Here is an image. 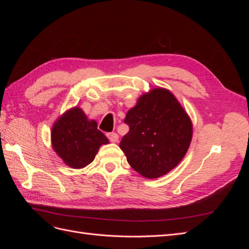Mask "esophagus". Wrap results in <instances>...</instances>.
I'll return each instance as SVG.
<instances>
[{
    "label": "esophagus",
    "mask_w": 249,
    "mask_h": 249,
    "mask_svg": "<svg viewBox=\"0 0 249 249\" xmlns=\"http://www.w3.org/2000/svg\"><path fill=\"white\" fill-rule=\"evenodd\" d=\"M107 137L112 143H116L118 141V135L116 133H108Z\"/></svg>",
    "instance_id": "34e87169"
}]
</instances>
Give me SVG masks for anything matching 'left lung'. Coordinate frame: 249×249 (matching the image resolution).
Returning <instances> with one entry per match:
<instances>
[{
  "label": "left lung",
  "mask_w": 249,
  "mask_h": 249,
  "mask_svg": "<svg viewBox=\"0 0 249 249\" xmlns=\"http://www.w3.org/2000/svg\"><path fill=\"white\" fill-rule=\"evenodd\" d=\"M124 123L130 131L119 147L132 168L145 178H161L177 167L190 146L191 119L166 88L156 87L140 95Z\"/></svg>",
  "instance_id": "obj_1"
}]
</instances>
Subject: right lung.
<instances>
[{
  "label": "right lung",
  "instance_id": "1",
  "mask_svg": "<svg viewBox=\"0 0 249 249\" xmlns=\"http://www.w3.org/2000/svg\"><path fill=\"white\" fill-rule=\"evenodd\" d=\"M52 147L67 166L74 169L91 163L103 144L109 140L97 130L94 119H88L80 107H72L58 117L51 131Z\"/></svg>",
  "mask_w": 249,
  "mask_h": 249
}]
</instances>
